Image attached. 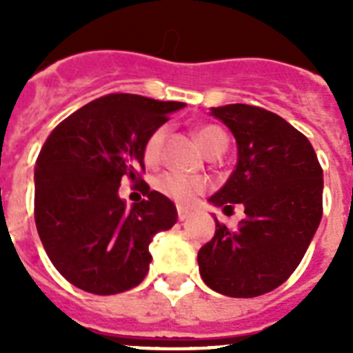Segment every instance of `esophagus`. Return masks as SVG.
<instances>
[{
    "mask_svg": "<svg viewBox=\"0 0 353 353\" xmlns=\"http://www.w3.org/2000/svg\"><path fill=\"white\" fill-rule=\"evenodd\" d=\"M176 214H179V221H185L187 217H189V212H187L185 208H182V207L176 208Z\"/></svg>",
    "mask_w": 353,
    "mask_h": 353,
    "instance_id": "1",
    "label": "esophagus"
}]
</instances>
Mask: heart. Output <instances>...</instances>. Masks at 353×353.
Segmentation results:
<instances>
[{
    "mask_svg": "<svg viewBox=\"0 0 353 353\" xmlns=\"http://www.w3.org/2000/svg\"><path fill=\"white\" fill-rule=\"evenodd\" d=\"M168 138V127H157L154 132L146 138L145 146H143V161L146 166H157L162 159V150H164V143ZM196 139H198L199 146L207 152L208 155L223 154L228 146V138L224 130L217 125H201L196 129ZM157 191L162 192L164 196L171 198L174 203L191 205L196 199L199 192H203L207 189V182L201 179H194V176H183L179 173H166L159 176L155 182Z\"/></svg>",
    "mask_w": 353,
    "mask_h": 353,
    "instance_id": "b5f03b06",
    "label": "heart"
}]
</instances>
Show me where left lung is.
<instances>
[{"mask_svg": "<svg viewBox=\"0 0 353 353\" xmlns=\"http://www.w3.org/2000/svg\"><path fill=\"white\" fill-rule=\"evenodd\" d=\"M212 114L230 127L239 162L210 201L244 205L236 230L215 219L199 249V274L215 292L251 299L281 286L297 269L322 221L323 171L310 139L258 105L228 104Z\"/></svg>", "mask_w": 353, "mask_h": 353, "instance_id": "8db88e82", "label": "left lung"}]
</instances>
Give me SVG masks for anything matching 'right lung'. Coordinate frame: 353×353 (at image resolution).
<instances>
[{"label": "right lung", "mask_w": 353, "mask_h": 353, "mask_svg": "<svg viewBox=\"0 0 353 353\" xmlns=\"http://www.w3.org/2000/svg\"><path fill=\"white\" fill-rule=\"evenodd\" d=\"M183 102L109 93L65 118L35 166V224L56 270L77 288L114 295L150 269L155 233L176 223V208L143 180V146ZM129 178L147 198L128 210L117 198Z\"/></svg>", "instance_id": "add662e5"}]
</instances>
